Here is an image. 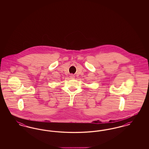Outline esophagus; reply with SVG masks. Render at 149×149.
I'll use <instances>...</instances> for the list:
<instances>
[{"mask_svg": "<svg viewBox=\"0 0 149 149\" xmlns=\"http://www.w3.org/2000/svg\"><path fill=\"white\" fill-rule=\"evenodd\" d=\"M70 78H71V79H74V78H75V76L72 74V75H70Z\"/></svg>", "mask_w": 149, "mask_h": 149, "instance_id": "esophagus-1", "label": "esophagus"}]
</instances>
